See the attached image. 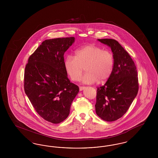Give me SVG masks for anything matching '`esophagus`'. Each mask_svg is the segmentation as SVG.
Listing matches in <instances>:
<instances>
[{
    "mask_svg": "<svg viewBox=\"0 0 158 158\" xmlns=\"http://www.w3.org/2000/svg\"><path fill=\"white\" fill-rule=\"evenodd\" d=\"M85 88V86H80V87H79V90H83Z\"/></svg>",
    "mask_w": 158,
    "mask_h": 158,
    "instance_id": "34e87169",
    "label": "esophagus"
}]
</instances>
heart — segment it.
<instances>
[{
    "label": "heart",
    "instance_id": "heart-1",
    "mask_svg": "<svg viewBox=\"0 0 158 158\" xmlns=\"http://www.w3.org/2000/svg\"><path fill=\"white\" fill-rule=\"evenodd\" d=\"M114 63V56L110 51L95 44H89L77 49L75 56H68L64 65L73 81L79 79L85 68L86 72L82 77L81 81L91 84L107 81L113 73Z\"/></svg>",
    "mask_w": 158,
    "mask_h": 158
}]
</instances>
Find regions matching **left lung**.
<instances>
[{"mask_svg":"<svg viewBox=\"0 0 158 158\" xmlns=\"http://www.w3.org/2000/svg\"><path fill=\"white\" fill-rule=\"evenodd\" d=\"M110 47L114 63L113 73L103 86L97 88L96 113L106 121L119 119L127 112L139 90L137 72L129 54L114 39H98Z\"/></svg>","mask_w":158,"mask_h":158,"instance_id":"8db88e82","label":"left lung"}]
</instances>
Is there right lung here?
Returning <instances> with one entry per match:
<instances>
[{
	"label": "right lung",
	"mask_w": 158,
	"mask_h": 158,
	"mask_svg": "<svg viewBox=\"0 0 158 158\" xmlns=\"http://www.w3.org/2000/svg\"><path fill=\"white\" fill-rule=\"evenodd\" d=\"M75 37L44 41L28 60L24 72V90L37 113L45 120L58 124L70 113L79 91L70 82L64 65V54Z\"/></svg>",
	"instance_id": "add662e5"
}]
</instances>
